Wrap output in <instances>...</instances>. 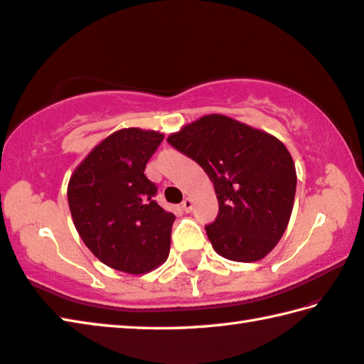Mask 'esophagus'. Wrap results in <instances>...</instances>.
Here are the masks:
<instances>
[{
  "label": "esophagus",
  "instance_id": "obj_1",
  "mask_svg": "<svg viewBox=\"0 0 364 364\" xmlns=\"http://www.w3.org/2000/svg\"><path fill=\"white\" fill-rule=\"evenodd\" d=\"M193 207H194V203H193V200H191V199H184L181 202V208L186 211V213H189V211H193Z\"/></svg>",
  "mask_w": 364,
  "mask_h": 364
}]
</instances>
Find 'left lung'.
Returning <instances> with one entry per match:
<instances>
[{
  "instance_id": "1",
  "label": "left lung",
  "mask_w": 364,
  "mask_h": 364,
  "mask_svg": "<svg viewBox=\"0 0 364 364\" xmlns=\"http://www.w3.org/2000/svg\"><path fill=\"white\" fill-rule=\"evenodd\" d=\"M167 141L213 181L220 210L205 230L216 253L239 262L270 253L288 226L296 194V168L285 144L221 114L203 116Z\"/></svg>"
}]
</instances>
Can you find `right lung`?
I'll return each mask as SVG.
<instances>
[{
    "label": "right lung",
    "mask_w": 364,
    "mask_h": 364,
    "mask_svg": "<svg viewBox=\"0 0 364 364\" xmlns=\"http://www.w3.org/2000/svg\"><path fill=\"white\" fill-rule=\"evenodd\" d=\"M164 135L122 129L90 151L68 184L73 223L103 264L144 274L167 259L175 215L154 200L157 186L144 175Z\"/></svg>",
    "instance_id": "obj_1"
}]
</instances>
